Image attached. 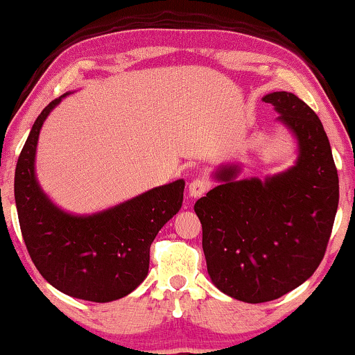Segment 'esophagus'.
<instances>
[{
  "mask_svg": "<svg viewBox=\"0 0 355 355\" xmlns=\"http://www.w3.org/2000/svg\"><path fill=\"white\" fill-rule=\"evenodd\" d=\"M208 189H210L208 180H205V178H195V180H191L189 185V195L191 198H200V196L207 193Z\"/></svg>",
  "mask_w": 355,
  "mask_h": 355,
  "instance_id": "esophagus-1",
  "label": "esophagus"
}]
</instances>
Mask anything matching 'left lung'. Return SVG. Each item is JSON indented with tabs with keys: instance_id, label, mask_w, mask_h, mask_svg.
<instances>
[{
	"instance_id": "1",
	"label": "left lung",
	"mask_w": 355,
	"mask_h": 355,
	"mask_svg": "<svg viewBox=\"0 0 355 355\" xmlns=\"http://www.w3.org/2000/svg\"><path fill=\"white\" fill-rule=\"evenodd\" d=\"M263 101L296 139L294 165L264 180H238L240 165H221L213 172L218 185L195 203L211 283L251 304L277 300L313 276L339 205L331 144L314 110L286 91Z\"/></svg>"
}]
</instances>
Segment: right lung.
Instances as JSON below:
<instances>
[{"label": "right lung", "instance_id": "right-lung-1", "mask_svg": "<svg viewBox=\"0 0 355 355\" xmlns=\"http://www.w3.org/2000/svg\"><path fill=\"white\" fill-rule=\"evenodd\" d=\"M69 92L37 115L18 159L15 200L23 240L41 276L76 300L110 302L130 294L148 275L150 245L182 208L185 180L166 185L91 215L59 208L36 177V148L48 115Z\"/></svg>", "mask_w": 355, "mask_h": 355}]
</instances>
